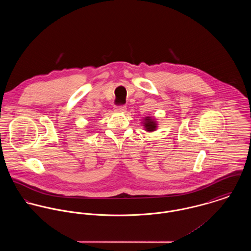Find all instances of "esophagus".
<instances>
[{"label": "esophagus", "mask_w": 251, "mask_h": 251, "mask_svg": "<svg viewBox=\"0 0 251 251\" xmlns=\"http://www.w3.org/2000/svg\"><path fill=\"white\" fill-rule=\"evenodd\" d=\"M114 110L116 112H124L126 110V105H117V106H115Z\"/></svg>", "instance_id": "34e87169"}]
</instances>
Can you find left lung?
Segmentation results:
<instances>
[{
    "instance_id": "8db88e82",
    "label": "left lung",
    "mask_w": 251,
    "mask_h": 251,
    "mask_svg": "<svg viewBox=\"0 0 251 251\" xmlns=\"http://www.w3.org/2000/svg\"><path fill=\"white\" fill-rule=\"evenodd\" d=\"M144 126L147 131H154L156 128V123L153 120H151L150 117H146L144 122Z\"/></svg>"
}]
</instances>
